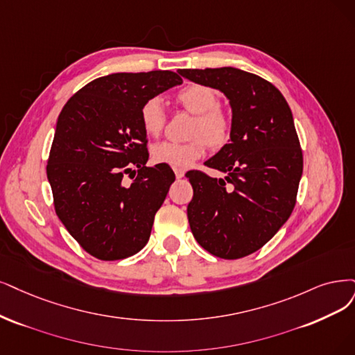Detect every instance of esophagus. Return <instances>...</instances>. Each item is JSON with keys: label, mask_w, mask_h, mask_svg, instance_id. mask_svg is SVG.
<instances>
[{"label": "esophagus", "mask_w": 355, "mask_h": 355, "mask_svg": "<svg viewBox=\"0 0 355 355\" xmlns=\"http://www.w3.org/2000/svg\"><path fill=\"white\" fill-rule=\"evenodd\" d=\"M174 173H175V177H177V178H182V177H184V174H186V171L181 169V168H175Z\"/></svg>", "instance_id": "obj_1"}]
</instances>
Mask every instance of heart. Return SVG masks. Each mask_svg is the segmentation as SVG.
<instances>
[{
  "label": "heart",
  "mask_w": 355,
  "mask_h": 355,
  "mask_svg": "<svg viewBox=\"0 0 355 355\" xmlns=\"http://www.w3.org/2000/svg\"><path fill=\"white\" fill-rule=\"evenodd\" d=\"M177 102L182 108L196 115L191 136L187 143L161 141L153 144L152 159L174 168H186L206 153L207 144L219 149L228 141L231 135V118L219 107L216 90L206 85L191 83L178 90ZM166 115L161 98L144 101L140 108V123L148 136L156 137L162 133Z\"/></svg>",
  "instance_id": "1"
}]
</instances>
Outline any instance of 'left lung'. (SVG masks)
I'll list each match as a JSON object with an SVG mask.
<instances>
[{
  "label": "left lung",
  "mask_w": 355,
  "mask_h": 355,
  "mask_svg": "<svg viewBox=\"0 0 355 355\" xmlns=\"http://www.w3.org/2000/svg\"><path fill=\"white\" fill-rule=\"evenodd\" d=\"M190 82L220 90L231 105V135L205 162L225 174L189 171L187 206L198 243L214 256L240 259L263 247L290 218L303 174L293 112L265 78L234 67L182 69Z\"/></svg>",
  "instance_id": "1"
}]
</instances>
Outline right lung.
Instances as JSON below:
<instances>
[{
	"label": "right lung",
	"mask_w": 355,
	"mask_h": 355,
	"mask_svg": "<svg viewBox=\"0 0 355 355\" xmlns=\"http://www.w3.org/2000/svg\"><path fill=\"white\" fill-rule=\"evenodd\" d=\"M181 83L168 70L114 73L87 83L64 105L46 175L60 220L96 259H125L149 241L175 174L165 164L146 166L140 108ZM133 166L138 175L125 187L123 174Z\"/></svg>",
	"instance_id": "obj_1"
}]
</instances>
